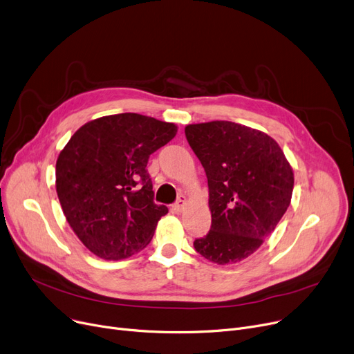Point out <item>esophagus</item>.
Here are the masks:
<instances>
[{"label": "esophagus", "mask_w": 354, "mask_h": 354, "mask_svg": "<svg viewBox=\"0 0 354 354\" xmlns=\"http://www.w3.org/2000/svg\"><path fill=\"white\" fill-rule=\"evenodd\" d=\"M187 196H183V195H180L179 198H178V202L175 203L174 205V209L176 211V212H182L183 209H185V207H187Z\"/></svg>", "instance_id": "obj_1"}]
</instances>
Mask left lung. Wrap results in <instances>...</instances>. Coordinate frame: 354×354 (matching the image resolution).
<instances>
[{
  "label": "left lung",
  "instance_id": "obj_1",
  "mask_svg": "<svg viewBox=\"0 0 354 354\" xmlns=\"http://www.w3.org/2000/svg\"><path fill=\"white\" fill-rule=\"evenodd\" d=\"M188 143L208 178L212 224L194 247L211 263H241L264 244L286 214L294 172L284 152L258 129L227 120L188 124Z\"/></svg>",
  "mask_w": 354,
  "mask_h": 354
}]
</instances>
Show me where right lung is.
<instances>
[{
  "instance_id": "obj_1",
  "label": "right lung",
  "mask_w": 354,
  "mask_h": 354,
  "mask_svg": "<svg viewBox=\"0 0 354 354\" xmlns=\"http://www.w3.org/2000/svg\"><path fill=\"white\" fill-rule=\"evenodd\" d=\"M178 132L138 113L90 120L74 133L55 163V191L64 216L83 245L119 261L142 251L167 214L153 202L147 159Z\"/></svg>"
}]
</instances>
